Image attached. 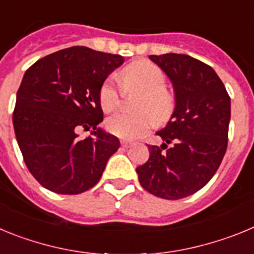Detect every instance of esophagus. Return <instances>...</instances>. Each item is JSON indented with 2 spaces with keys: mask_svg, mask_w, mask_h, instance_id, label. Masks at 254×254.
<instances>
[{
  "mask_svg": "<svg viewBox=\"0 0 254 254\" xmlns=\"http://www.w3.org/2000/svg\"><path fill=\"white\" fill-rule=\"evenodd\" d=\"M121 145H122L123 147H125V149H127V147H129V146H132V142L131 141H121Z\"/></svg>",
  "mask_w": 254,
  "mask_h": 254,
  "instance_id": "34e87169",
  "label": "esophagus"
}]
</instances>
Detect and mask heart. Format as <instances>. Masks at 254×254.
<instances>
[{"label":"heart","mask_w":254,"mask_h":254,"mask_svg":"<svg viewBox=\"0 0 254 254\" xmlns=\"http://www.w3.org/2000/svg\"><path fill=\"white\" fill-rule=\"evenodd\" d=\"M125 93L138 91L134 103L137 113H120L105 121V128L113 136L133 140L146 134L155 126L167 123L176 111L177 98L167 86V75L156 64L137 61L122 69L120 75ZM99 104L103 112L112 113L122 104V93L112 77L104 80L99 89Z\"/></svg>","instance_id":"obj_1"}]
</instances>
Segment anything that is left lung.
<instances>
[{"instance_id": "1", "label": "left lung", "mask_w": 254, "mask_h": 254, "mask_svg": "<svg viewBox=\"0 0 254 254\" xmlns=\"http://www.w3.org/2000/svg\"><path fill=\"white\" fill-rule=\"evenodd\" d=\"M172 80L177 107L164 143L149 145L150 158L136 168L141 186L156 197L196 193L214 177L228 147L230 96L212 67L187 55L150 56Z\"/></svg>"}]
</instances>
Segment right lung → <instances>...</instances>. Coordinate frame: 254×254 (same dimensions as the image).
Listing matches in <instances>:
<instances>
[{"mask_svg": "<svg viewBox=\"0 0 254 254\" xmlns=\"http://www.w3.org/2000/svg\"><path fill=\"white\" fill-rule=\"evenodd\" d=\"M123 57L71 47L40 58L26 69L12 122L31 176L47 190L78 194L100 181L120 140L99 128V89ZM80 128L93 137L80 139Z\"/></svg>", "mask_w": 254, "mask_h": 254, "instance_id": "add662e5", "label": "right lung"}]
</instances>
